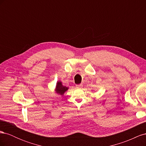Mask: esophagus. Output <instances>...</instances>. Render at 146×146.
Segmentation results:
<instances>
[{
	"label": "esophagus",
	"mask_w": 146,
	"mask_h": 146,
	"mask_svg": "<svg viewBox=\"0 0 146 146\" xmlns=\"http://www.w3.org/2000/svg\"><path fill=\"white\" fill-rule=\"evenodd\" d=\"M82 87H83L82 84H80V85H76V88H78V89H81V88H82Z\"/></svg>",
	"instance_id": "1"
}]
</instances>
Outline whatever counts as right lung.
<instances>
[{"mask_svg":"<svg viewBox=\"0 0 146 146\" xmlns=\"http://www.w3.org/2000/svg\"><path fill=\"white\" fill-rule=\"evenodd\" d=\"M69 90V88L64 86L62 83V82L60 80L57 81L55 88V92L57 94H59L61 96H63L65 92Z\"/></svg>","mask_w":146,"mask_h":146,"instance_id":"obj_1","label":"right lung"}]
</instances>
